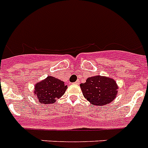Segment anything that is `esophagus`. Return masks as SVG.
I'll list each match as a JSON object with an SVG mask.
<instances>
[{
  "mask_svg": "<svg viewBox=\"0 0 148 148\" xmlns=\"http://www.w3.org/2000/svg\"><path fill=\"white\" fill-rule=\"evenodd\" d=\"M74 84H80V81H79V80H77L76 82L74 83Z\"/></svg>",
  "mask_w": 148,
  "mask_h": 148,
  "instance_id": "34e87169",
  "label": "esophagus"
}]
</instances>
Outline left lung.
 Wrapping results in <instances>:
<instances>
[{"label":"left lung","instance_id":"left-lung-1","mask_svg":"<svg viewBox=\"0 0 148 148\" xmlns=\"http://www.w3.org/2000/svg\"><path fill=\"white\" fill-rule=\"evenodd\" d=\"M80 86L84 97L95 106L108 104L117 95L118 86L115 80L100 75L87 78Z\"/></svg>","mask_w":148,"mask_h":148}]
</instances>
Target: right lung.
<instances>
[{"instance_id":"right-lung-1","label":"right lung","mask_w":148,"mask_h":148,"mask_svg":"<svg viewBox=\"0 0 148 148\" xmlns=\"http://www.w3.org/2000/svg\"><path fill=\"white\" fill-rule=\"evenodd\" d=\"M68 86L62 80L49 76L35 86L34 94L38 101L44 104L55 103L65 93Z\"/></svg>"}]
</instances>
